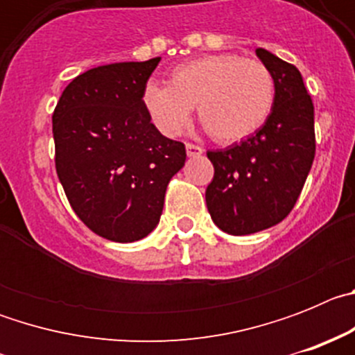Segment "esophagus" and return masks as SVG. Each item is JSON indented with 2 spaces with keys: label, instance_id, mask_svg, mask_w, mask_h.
<instances>
[{
  "label": "esophagus",
  "instance_id": "34e87169",
  "mask_svg": "<svg viewBox=\"0 0 355 355\" xmlns=\"http://www.w3.org/2000/svg\"><path fill=\"white\" fill-rule=\"evenodd\" d=\"M202 153H205V149H202V147L196 146V144H190V142L187 144V155L190 156V158H196V156H200V155H202Z\"/></svg>",
  "mask_w": 355,
  "mask_h": 355
}]
</instances>
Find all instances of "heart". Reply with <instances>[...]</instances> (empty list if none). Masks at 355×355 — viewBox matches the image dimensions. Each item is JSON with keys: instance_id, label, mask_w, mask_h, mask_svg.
Here are the masks:
<instances>
[{"instance_id": "1", "label": "heart", "mask_w": 355, "mask_h": 355, "mask_svg": "<svg viewBox=\"0 0 355 355\" xmlns=\"http://www.w3.org/2000/svg\"><path fill=\"white\" fill-rule=\"evenodd\" d=\"M142 101L150 122L165 137H178L197 106V119L209 137L233 144L265 124L274 108L275 78L256 58L208 55L175 67L168 87L147 85Z\"/></svg>"}]
</instances>
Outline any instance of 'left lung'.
<instances>
[{
    "instance_id": "1",
    "label": "left lung",
    "mask_w": 355,
    "mask_h": 355,
    "mask_svg": "<svg viewBox=\"0 0 355 355\" xmlns=\"http://www.w3.org/2000/svg\"><path fill=\"white\" fill-rule=\"evenodd\" d=\"M256 55L275 78V101L252 137L208 150L215 174L206 188L208 211L234 236L283 222L302 192L315 159V106L299 69L266 49Z\"/></svg>"
}]
</instances>
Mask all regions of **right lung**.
<instances>
[{
	"mask_svg": "<svg viewBox=\"0 0 355 355\" xmlns=\"http://www.w3.org/2000/svg\"><path fill=\"white\" fill-rule=\"evenodd\" d=\"M158 62L90 69L53 112L55 167L69 205L90 231L119 243L158 225L168 181L187 159L184 144L163 137L144 108Z\"/></svg>",
	"mask_w": 355,
	"mask_h": 355,
	"instance_id": "obj_1",
	"label": "right lung"
}]
</instances>
